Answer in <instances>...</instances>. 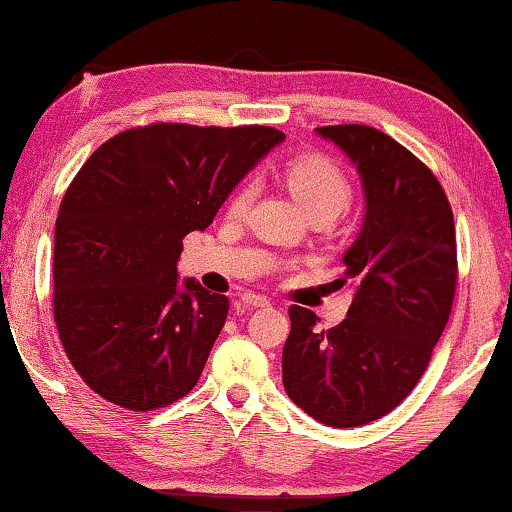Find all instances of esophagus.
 Masks as SVG:
<instances>
[{"label":"esophagus","mask_w":512,"mask_h":512,"mask_svg":"<svg viewBox=\"0 0 512 512\" xmlns=\"http://www.w3.org/2000/svg\"><path fill=\"white\" fill-rule=\"evenodd\" d=\"M242 305L247 307H268L270 300L265 295H256V293H244L242 295Z\"/></svg>","instance_id":"obj_1"}]
</instances>
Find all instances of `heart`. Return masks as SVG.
I'll list each match as a JSON object with an SVG mask.
<instances>
[{"label": "heart", "mask_w": 512, "mask_h": 512, "mask_svg": "<svg viewBox=\"0 0 512 512\" xmlns=\"http://www.w3.org/2000/svg\"><path fill=\"white\" fill-rule=\"evenodd\" d=\"M286 184L291 194L309 214L330 212L337 217L344 212L353 198V187L335 161L328 157H298L286 166ZM256 198V182L244 180L228 201V214L242 217Z\"/></svg>", "instance_id": "obj_1"}]
</instances>
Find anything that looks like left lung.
<instances>
[{"mask_svg": "<svg viewBox=\"0 0 512 512\" xmlns=\"http://www.w3.org/2000/svg\"><path fill=\"white\" fill-rule=\"evenodd\" d=\"M358 168L365 224L344 254L355 295L330 330L293 305L281 353L286 395L328 427L379 420L409 397L432 360L457 288L453 207L441 182L395 138L365 124L318 127Z\"/></svg>", "mask_w": 512, "mask_h": 512, "instance_id": "obj_1", "label": "left lung"}]
</instances>
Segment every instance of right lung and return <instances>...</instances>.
<instances>
[{
  "instance_id": "obj_1",
  "label": "right lung",
  "mask_w": 512,
  "mask_h": 512,
  "mask_svg": "<svg viewBox=\"0 0 512 512\" xmlns=\"http://www.w3.org/2000/svg\"><path fill=\"white\" fill-rule=\"evenodd\" d=\"M284 133L154 122L108 138L66 189L55 221L53 316L90 388L131 411L189 395L228 298L177 286L182 238L203 231Z\"/></svg>"
}]
</instances>
